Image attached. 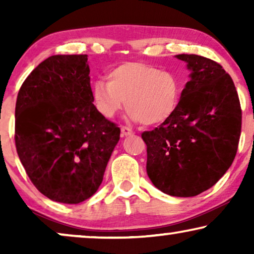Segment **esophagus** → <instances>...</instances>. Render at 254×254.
<instances>
[{
	"mask_svg": "<svg viewBox=\"0 0 254 254\" xmlns=\"http://www.w3.org/2000/svg\"><path fill=\"white\" fill-rule=\"evenodd\" d=\"M133 134V130L128 127H121V135L123 136H129V135Z\"/></svg>",
	"mask_w": 254,
	"mask_h": 254,
	"instance_id": "obj_1",
	"label": "esophagus"
}]
</instances>
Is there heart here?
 I'll list each match as a JSON object with an SVG mask.
<instances>
[{
    "mask_svg": "<svg viewBox=\"0 0 254 254\" xmlns=\"http://www.w3.org/2000/svg\"><path fill=\"white\" fill-rule=\"evenodd\" d=\"M109 82L98 79L92 85L97 110L113 118L125 106L129 118L145 126L168 120L179 103L180 83L175 74L141 62H126L107 74Z\"/></svg>",
    "mask_w": 254,
    "mask_h": 254,
    "instance_id": "heart-1",
    "label": "heart"
}]
</instances>
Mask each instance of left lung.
<instances>
[{"label":"left lung","mask_w":254,"mask_h":254,"mask_svg":"<svg viewBox=\"0 0 254 254\" xmlns=\"http://www.w3.org/2000/svg\"><path fill=\"white\" fill-rule=\"evenodd\" d=\"M185 61L190 81L171 117L142 138L147 173L163 193L190 197L220 180L234 162L242 128V110L230 75L221 64L195 54Z\"/></svg>","instance_id":"1"}]
</instances>
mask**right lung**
<instances>
[{
  "mask_svg": "<svg viewBox=\"0 0 254 254\" xmlns=\"http://www.w3.org/2000/svg\"><path fill=\"white\" fill-rule=\"evenodd\" d=\"M88 55H52L17 96L15 142L40 193L79 203L99 189L120 128L93 105Z\"/></svg>",
  "mask_w": 254,
  "mask_h": 254,
  "instance_id": "obj_1",
  "label": "right lung"
}]
</instances>
